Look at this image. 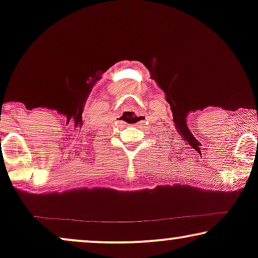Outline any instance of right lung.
<instances>
[{
  "mask_svg": "<svg viewBox=\"0 0 258 258\" xmlns=\"http://www.w3.org/2000/svg\"><path fill=\"white\" fill-rule=\"evenodd\" d=\"M0 139H1V138H0Z\"/></svg>",
  "mask_w": 258,
  "mask_h": 258,
  "instance_id": "obj_1",
  "label": "right lung"
}]
</instances>
